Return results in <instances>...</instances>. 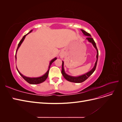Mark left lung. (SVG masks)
Listing matches in <instances>:
<instances>
[{"instance_id":"left-lung-1","label":"left lung","mask_w":122,"mask_h":122,"mask_svg":"<svg viewBox=\"0 0 122 122\" xmlns=\"http://www.w3.org/2000/svg\"><path fill=\"white\" fill-rule=\"evenodd\" d=\"M81 30L82 31V33L84 34V35L87 36V37L86 38V39L88 41V42L91 43L92 44H93V46L96 49L97 51V55H96V58H97V60L96 61L94 67L92 69L91 71L89 72H87L86 73L84 74H83L82 75L78 76H72L68 75L67 74H66L65 71V69L64 68V61H62V70H61V74L63 75L64 78L69 81L70 82H75V83H81L84 81L85 80H86L88 77H89L92 74L94 73L95 71V70L96 69V66L97 64V61H98V50L97 49V48L96 46V43L94 41V39L91 37V36L90 34H88L87 32L86 31H84L83 29H81Z\"/></svg>"}]
</instances>
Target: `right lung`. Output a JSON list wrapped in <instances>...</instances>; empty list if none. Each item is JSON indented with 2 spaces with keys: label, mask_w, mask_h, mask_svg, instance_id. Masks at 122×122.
I'll use <instances>...</instances> for the list:
<instances>
[{
  "label": "right lung",
  "mask_w": 122,
  "mask_h": 122,
  "mask_svg": "<svg viewBox=\"0 0 122 122\" xmlns=\"http://www.w3.org/2000/svg\"><path fill=\"white\" fill-rule=\"evenodd\" d=\"M32 31V30H31L30 31H29L28 34H27L26 35H25L23 36V37L22 38V39H21V40L20 41L19 43L18 44V47H17V50H16V55H15V58H16V60L17 59V56H16V54H17V51L18 50V49H19V48L20 47V46H21V44L22 43V42H23L24 40L25 39V36H26L28 34H29V33H30L31 31ZM57 59L56 57H55L54 58L52 59V60H51L50 62V64H49V67H48V71L44 74L43 75H42V76H40V77H26V76H24L19 71V70H18L17 68V71L18 72V73H19V74L23 77V78L26 81L30 83V84H39V83H42L44 81H45L46 80V79H47V78L48 77V73H49V69H50V66L51 65V64H52V63L53 62H54L55 60H56Z\"/></svg>",
  "instance_id": "right-lung-1"
}]
</instances>
